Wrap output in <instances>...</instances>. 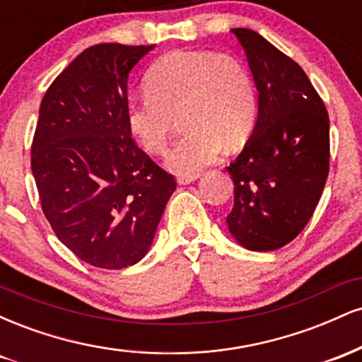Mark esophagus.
I'll use <instances>...</instances> for the list:
<instances>
[{
	"label": "esophagus",
	"instance_id": "1",
	"mask_svg": "<svg viewBox=\"0 0 362 362\" xmlns=\"http://www.w3.org/2000/svg\"><path fill=\"white\" fill-rule=\"evenodd\" d=\"M197 178H199V173H194V175H178L177 182L180 185H189V184H192L194 180H197Z\"/></svg>",
	"mask_w": 362,
	"mask_h": 362
}]
</instances>
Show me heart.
Here are the masks:
<instances>
[{"mask_svg": "<svg viewBox=\"0 0 362 362\" xmlns=\"http://www.w3.org/2000/svg\"><path fill=\"white\" fill-rule=\"evenodd\" d=\"M146 90L127 100V129L144 151L160 155L175 117H182L187 132L165 158L178 175H194L214 163L224 144L242 148L255 127V86L235 57L213 51L170 52L149 68Z\"/></svg>", "mask_w": 362, "mask_h": 362, "instance_id": "heart-1", "label": "heart"}]
</instances>
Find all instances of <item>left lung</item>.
Segmentation results:
<instances>
[{
  "label": "left lung",
  "instance_id": "obj_1",
  "mask_svg": "<svg viewBox=\"0 0 362 362\" xmlns=\"http://www.w3.org/2000/svg\"><path fill=\"white\" fill-rule=\"evenodd\" d=\"M231 32L259 90V117L226 168L235 185L226 223L242 247L271 252L301 233L322 197L330 160L328 114L298 62L250 28Z\"/></svg>",
  "mask_w": 362,
  "mask_h": 362
}]
</instances>
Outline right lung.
I'll return each mask as SVG.
<instances>
[{"label": "right lung", "mask_w": 362, "mask_h": 362, "mask_svg": "<svg viewBox=\"0 0 362 362\" xmlns=\"http://www.w3.org/2000/svg\"><path fill=\"white\" fill-rule=\"evenodd\" d=\"M153 47L91 45L40 103L32 141L40 204L57 238L95 267L138 264L177 189L126 124L129 73Z\"/></svg>", "instance_id": "right-lung-1"}]
</instances>
